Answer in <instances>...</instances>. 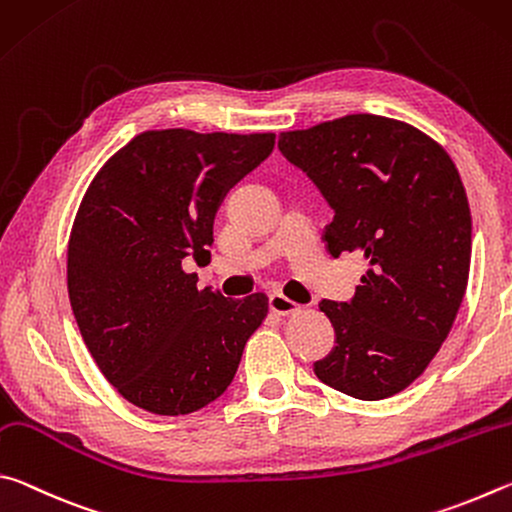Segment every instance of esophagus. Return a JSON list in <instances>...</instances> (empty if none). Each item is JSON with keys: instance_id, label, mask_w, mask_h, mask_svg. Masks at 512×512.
<instances>
[{"instance_id": "1", "label": "esophagus", "mask_w": 512, "mask_h": 512, "mask_svg": "<svg viewBox=\"0 0 512 512\" xmlns=\"http://www.w3.org/2000/svg\"><path fill=\"white\" fill-rule=\"evenodd\" d=\"M299 303H294L292 299L285 297L281 292H272L270 294V310L276 312V315H294V312H299Z\"/></svg>"}]
</instances>
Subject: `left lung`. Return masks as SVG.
<instances>
[{
  "mask_svg": "<svg viewBox=\"0 0 512 512\" xmlns=\"http://www.w3.org/2000/svg\"><path fill=\"white\" fill-rule=\"evenodd\" d=\"M279 150L335 211L330 256L366 261L351 301L319 303L335 346L312 369L346 396L389 398L434 360L468 288L472 218L459 170L425 132L378 114L281 132Z\"/></svg>",
  "mask_w": 512,
  "mask_h": 512,
  "instance_id": "obj_1",
  "label": "left lung"
}]
</instances>
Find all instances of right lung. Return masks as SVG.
Segmentation results:
<instances>
[{
    "mask_svg": "<svg viewBox=\"0 0 512 512\" xmlns=\"http://www.w3.org/2000/svg\"><path fill=\"white\" fill-rule=\"evenodd\" d=\"M276 134L148 130L98 170L67 249L71 310L98 369L150 414L184 416L220 398L251 333L263 292L227 299L197 290L184 258H211L227 193L272 155Z\"/></svg>",
    "mask_w": 512,
    "mask_h": 512,
    "instance_id": "add662e5",
    "label": "right lung"
}]
</instances>
